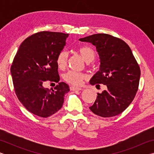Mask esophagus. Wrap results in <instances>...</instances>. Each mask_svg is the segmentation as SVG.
<instances>
[{
	"instance_id": "obj_1",
	"label": "esophagus",
	"mask_w": 154,
	"mask_h": 154,
	"mask_svg": "<svg viewBox=\"0 0 154 154\" xmlns=\"http://www.w3.org/2000/svg\"><path fill=\"white\" fill-rule=\"evenodd\" d=\"M70 89L72 91H79L82 90V89L81 88H77V87H74V86H71L70 87Z\"/></svg>"
}]
</instances>
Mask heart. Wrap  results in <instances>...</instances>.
I'll return each instance as SVG.
<instances>
[{
  "label": "heart",
  "mask_w": 154,
  "mask_h": 154,
  "mask_svg": "<svg viewBox=\"0 0 154 154\" xmlns=\"http://www.w3.org/2000/svg\"><path fill=\"white\" fill-rule=\"evenodd\" d=\"M79 52L83 60L86 62H90L95 58V52L92 49L88 47H83L79 49ZM68 60V53L65 50L61 51L56 58V64L59 69H63L66 66ZM87 76L82 72L69 71L64 74V79L67 83L73 85H82L83 81L86 79Z\"/></svg>",
  "instance_id": "1"
}]
</instances>
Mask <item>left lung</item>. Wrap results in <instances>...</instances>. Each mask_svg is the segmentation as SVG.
<instances>
[{
  "label": "left lung",
  "instance_id": "left-lung-1",
  "mask_svg": "<svg viewBox=\"0 0 154 154\" xmlns=\"http://www.w3.org/2000/svg\"><path fill=\"white\" fill-rule=\"evenodd\" d=\"M96 48L100 69L90 79L91 85H106L107 89L98 93L90 109L103 118L122 113L134 98L140 76L139 64L128 44L107 34H95L79 38Z\"/></svg>",
  "mask_w": 154,
  "mask_h": 154
}]
</instances>
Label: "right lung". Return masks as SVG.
<instances>
[{"instance_id":"right-lung-1","label":"right lung","mask_w":154,"mask_h":154,"mask_svg":"<svg viewBox=\"0 0 154 154\" xmlns=\"http://www.w3.org/2000/svg\"><path fill=\"white\" fill-rule=\"evenodd\" d=\"M69 34L43 31L30 36L21 44L11 66L15 92L21 103L30 113L48 118L63 105L64 94L70 91L59 82L58 54L66 45ZM49 80L58 82L54 90L45 88Z\"/></svg>"}]
</instances>
